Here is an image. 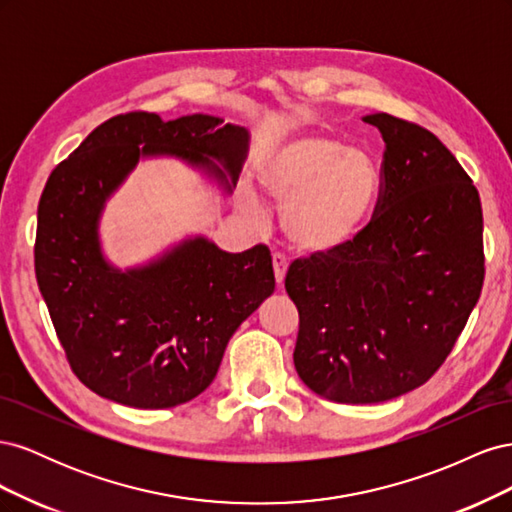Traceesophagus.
<instances>
[{
    "instance_id": "1",
    "label": "esophagus",
    "mask_w": 512,
    "mask_h": 512,
    "mask_svg": "<svg viewBox=\"0 0 512 512\" xmlns=\"http://www.w3.org/2000/svg\"><path fill=\"white\" fill-rule=\"evenodd\" d=\"M273 271H275V282L277 286H284V280H286V271H288V260L284 254L275 252L273 254Z\"/></svg>"
}]
</instances>
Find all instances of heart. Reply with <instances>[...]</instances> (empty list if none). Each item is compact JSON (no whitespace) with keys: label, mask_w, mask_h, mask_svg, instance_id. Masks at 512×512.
Here are the masks:
<instances>
[{"label":"heart","mask_w":512,"mask_h":512,"mask_svg":"<svg viewBox=\"0 0 512 512\" xmlns=\"http://www.w3.org/2000/svg\"><path fill=\"white\" fill-rule=\"evenodd\" d=\"M378 168L365 149L316 132L277 143L258 164L262 194L282 207V228L299 250L322 254L350 243L378 196ZM254 218L258 205L247 196Z\"/></svg>","instance_id":"b5f03b06"}]
</instances>
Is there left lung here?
I'll return each mask as SVG.
<instances>
[{"label": "left lung", "mask_w": 512, "mask_h": 512, "mask_svg": "<svg viewBox=\"0 0 512 512\" xmlns=\"http://www.w3.org/2000/svg\"><path fill=\"white\" fill-rule=\"evenodd\" d=\"M376 215L350 243L294 260V367L337 404H380L425 384L453 350L485 277L483 209L438 136L386 113Z\"/></svg>", "instance_id": "8db88e82"}]
</instances>
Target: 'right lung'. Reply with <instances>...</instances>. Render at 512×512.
Listing matches in <instances>:
<instances>
[{"label":"right lung","mask_w":512,"mask_h":512,"mask_svg":"<svg viewBox=\"0 0 512 512\" xmlns=\"http://www.w3.org/2000/svg\"><path fill=\"white\" fill-rule=\"evenodd\" d=\"M250 132L211 115L104 121L46 181L38 205L36 277L79 380L132 408L185 404L218 374L228 339L275 290L265 245L232 254L188 235L141 265L106 258V203L138 162L179 160L224 196L235 190Z\"/></svg>","instance_id":"right-lung-1"}]
</instances>
